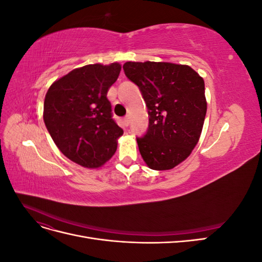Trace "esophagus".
<instances>
[{"label":"esophagus","instance_id":"obj_1","mask_svg":"<svg viewBox=\"0 0 262 262\" xmlns=\"http://www.w3.org/2000/svg\"><path fill=\"white\" fill-rule=\"evenodd\" d=\"M129 123H130V117L126 116V117L123 118V124H124L125 126H128Z\"/></svg>","mask_w":262,"mask_h":262}]
</instances>
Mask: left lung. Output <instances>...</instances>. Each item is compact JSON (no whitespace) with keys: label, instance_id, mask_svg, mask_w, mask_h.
Returning <instances> with one entry per match:
<instances>
[{"label":"left lung","instance_id":"8db88e82","mask_svg":"<svg viewBox=\"0 0 262 262\" xmlns=\"http://www.w3.org/2000/svg\"><path fill=\"white\" fill-rule=\"evenodd\" d=\"M123 70L148 110V130L137 139L141 156L150 169H172L199 142L207 114L203 78L170 62H125Z\"/></svg>","mask_w":262,"mask_h":262}]
</instances>
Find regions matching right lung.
I'll use <instances>...</instances> for the list:
<instances>
[{
  "label": "right lung",
  "instance_id": "1",
  "mask_svg": "<svg viewBox=\"0 0 262 262\" xmlns=\"http://www.w3.org/2000/svg\"><path fill=\"white\" fill-rule=\"evenodd\" d=\"M120 71L117 62L77 68L54 81L46 94L47 129L62 154L83 167H101L116 153L123 134L107 98Z\"/></svg>",
  "mask_w": 262,
  "mask_h": 262
}]
</instances>
